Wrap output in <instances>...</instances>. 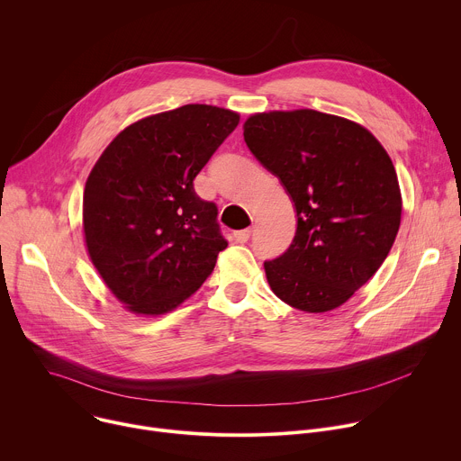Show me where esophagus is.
I'll use <instances>...</instances> for the list:
<instances>
[{
	"instance_id": "esophagus-1",
	"label": "esophagus",
	"mask_w": 461,
	"mask_h": 461,
	"mask_svg": "<svg viewBox=\"0 0 461 461\" xmlns=\"http://www.w3.org/2000/svg\"><path fill=\"white\" fill-rule=\"evenodd\" d=\"M250 234H252L250 229H241V230H236V232H234V240H236L238 243H245V241H249Z\"/></svg>"
}]
</instances>
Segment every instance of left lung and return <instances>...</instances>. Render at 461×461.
I'll use <instances>...</instances> for the list:
<instances>
[{"label":"left lung","instance_id":"left-lung-1","mask_svg":"<svg viewBox=\"0 0 461 461\" xmlns=\"http://www.w3.org/2000/svg\"><path fill=\"white\" fill-rule=\"evenodd\" d=\"M243 138L298 218L291 247L263 263L272 293L303 312L343 305L382 267L400 229L389 154L361 125L311 109L254 114Z\"/></svg>","mask_w":461,"mask_h":461}]
</instances>
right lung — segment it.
<instances>
[{
    "label": "right lung",
    "mask_w": 461,
    "mask_h": 461,
    "mask_svg": "<svg viewBox=\"0 0 461 461\" xmlns=\"http://www.w3.org/2000/svg\"><path fill=\"white\" fill-rule=\"evenodd\" d=\"M212 105H183L122 131L90 170L83 193L88 256L132 312L158 316L194 294L227 247L218 207L194 177L238 127Z\"/></svg>",
    "instance_id": "obj_1"
}]
</instances>
